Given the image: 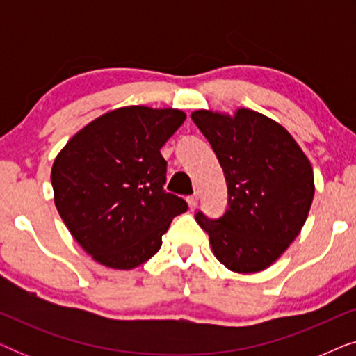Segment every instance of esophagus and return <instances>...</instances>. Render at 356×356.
Segmentation results:
<instances>
[{"mask_svg": "<svg viewBox=\"0 0 356 356\" xmlns=\"http://www.w3.org/2000/svg\"><path fill=\"white\" fill-rule=\"evenodd\" d=\"M186 201H188V206L191 211H194V209L197 207V196H188Z\"/></svg>", "mask_w": 356, "mask_h": 356, "instance_id": "34e87169", "label": "esophagus"}]
</instances>
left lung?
<instances>
[{"mask_svg": "<svg viewBox=\"0 0 356 356\" xmlns=\"http://www.w3.org/2000/svg\"><path fill=\"white\" fill-rule=\"evenodd\" d=\"M194 124L223 170L228 206L222 217L199 211L213 254L240 274L264 270L298 235L314 196L309 160L289 131L257 111L235 116L197 110Z\"/></svg>", "mask_w": 356, "mask_h": 356, "instance_id": "1", "label": "left lung"}]
</instances>
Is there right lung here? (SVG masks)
I'll use <instances>...</instances> for the list:
<instances>
[{"label": "right lung", "instance_id": "add662e5", "mask_svg": "<svg viewBox=\"0 0 356 356\" xmlns=\"http://www.w3.org/2000/svg\"><path fill=\"white\" fill-rule=\"evenodd\" d=\"M186 120L179 110L124 106L82 128L58 154L51 186L58 212L97 262L133 269L162 246L188 204L167 193L165 143Z\"/></svg>", "mask_w": 356, "mask_h": 356}]
</instances>
